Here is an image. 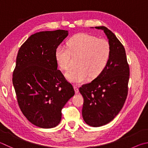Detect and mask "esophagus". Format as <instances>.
Listing matches in <instances>:
<instances>
[{"label": "esophagus", "mask_w": 148, "mask_h": 148, "mask_svg": "<svg viewBox=\"0 0 148 148\" xmlns=\"http://www.w3.org/2000/svg\"><path fill=\"white\" fill-rule=\"evenodd\" d=\"M74 90H75V92H76V94H77L79 92V88L78 87H77V85H74Z\"/></svg>", "instance_id": "1"}]
</instances>
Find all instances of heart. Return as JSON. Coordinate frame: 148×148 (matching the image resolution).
Here are the masks:
<instances>
[{
  "label": "heart",
  "mask_w": 148,
  "mask_h": 148,
  "mask_svg": "<svg viewBox=\"0 0 148 148\" xmlns=\"http://www.w3.org/2000/svg\"><path fill=\"white\" fill-rule=\"evenodd\" d=\"M66 48L60 45L55 51V59L61 69L69 68L71 53L79 55L77 67L70 69L66 77L70 82L81 83L91 77L99 76L108 63L111 46L104 39H98L91 35L79 33L74 35L67 42Z\"/></svg>",
  "instance_id": "obj_1"
}]
</instances>
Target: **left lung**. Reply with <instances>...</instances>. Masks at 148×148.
Masks as SVG:
<instances>
[{"label":"left lung","mask_w":148,"mask_h":148,"mask_svg":"<svg viewBox=\"0 0 148 148\" xmlns=\"http://www.w3.org/2000/svg\"><path fill=\"white\" fill-rule=\"evenodd\" d=\"M102 29L109 39L111 55L103 71L93 81L83 85L79 92L83 97L82 116L92 127L109 123L119 113L128 93L129 66L125 48L116 36L105 27Z\"/></svg>","instance_id":"1"}]
</instances>
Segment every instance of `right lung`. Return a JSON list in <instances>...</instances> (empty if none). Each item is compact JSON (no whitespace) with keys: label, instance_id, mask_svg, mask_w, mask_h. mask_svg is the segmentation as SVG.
Segmentation results:
<instances>
[{"label":"right lung","instance_id":"1","mask_svg":"<svg viewBox=\"0 0 148 148\" xmlns=\"http://www.w3.org/2000/svg\"><path fill=\"white\" fill-rule=\"evenodd\" d=\"M67 30L37 32L18 50L13 73V85L21 111L32 124L52 128L60 123L61 110L75 92L55 59L56 48Z\"/></svg>","mask_w":148,"mask_h":148}]
</instances>
